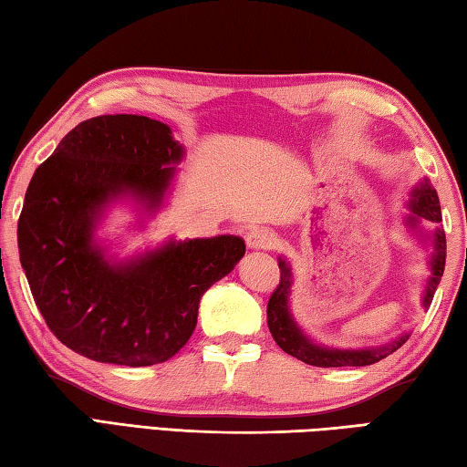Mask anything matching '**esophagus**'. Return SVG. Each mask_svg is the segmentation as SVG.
<instances>
[{"mask_svg": "<svg viewBox=\"0 0 467 467\" xmlns=\"http://www.w3.org/2000/svg\"><path fill=\"white\" fill-rule=\"evenodd\" d=\"M246 244H249V249H254V251H267L275 244V234H273L269 228H263V226L253 228V231L246 233Z\"/></svg>", "mask_w": 467, "mask_h": 467, "instance_id": "obj_1", "label": "esophagus"}]
</instances>
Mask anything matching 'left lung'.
Instances as JSON below:
<instances>
[{
	"label": "left lung",
	"mask_w": 467,
	"mask_h": 467,
	"mask_svg": "<svg viewBox=\"0 0 467 467\" xmlns=\"http://www.w3.org/2000/svg\"><path fill=\"white\" fill-rule=\"evenodd\" d=\"M409 214L405 216V226L410 234L417 236L423 244H431V254H429V271L431 275L427 279V285L423 291L421 306L427 309L431 306V299L437 285H440L443 269H445V233L440 226L441 223V206L437 192L431 186V182L423 180L410 190V198L407 202ZM433 222L438 226L433 232H425L420 223ZM279 269H281V281L277 289L273 291L267 306V324L273 340L279 344L283 352L294 356V358L312 364V367L322 368H334V367H368V364L379 362L387 358L389 354L399 350L403 346L410 332L400 334L395 340L382 346H364V348H334V346H324L314 342L299 324L296 322L294 314H291V287H294V271L285 257H279Z\"/></svg>",
	"instance_id": "1"
}]
</instances>
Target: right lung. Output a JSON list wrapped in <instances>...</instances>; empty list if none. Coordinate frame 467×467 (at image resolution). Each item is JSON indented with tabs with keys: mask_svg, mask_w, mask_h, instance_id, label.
I'll list each match as a JSON object with an SVG mask.
<instances>
[{
	"mask_svg": "<svg viewBox=\"0 0 467 467\" xmlns=\"http://www.w3.org/2000/svg\"><path fill=\"white\" fill-rule=\"evenodd\" d=\"M184 155L166 123L100 115L34 171L17 223L20 263L46 324L77 354L121 367L166 362L194 332L206 289L243 259L234 234L170 239L127 259L97 241L115 202L131 200L140 226L158 213Z\"/></svg>",
	"mask_w": 467,
	"mask_h": 467,
	"instance_id": "right-lung-1",
	"label": "right lung"
}]
</instances>
